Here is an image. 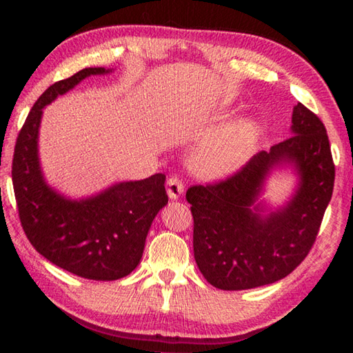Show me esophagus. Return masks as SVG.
Wrapping results in <instances>:
<instances>
[{
	"label": "esophagus",
	"instance_id": "obj_1",
	"mask_svg": "<svg viewBox=\"0 0 353 353\" xmlns=\"http://www.w3.org/2000/svg\"><path fill=\"white\" fill-rule=\"evenodd\" d=\"M185 185L182 179L179 176H170L168 181H166V191H168V196L171 199H179L183 194Z\"/></svg>",
	"mask_w": 353,
	"mask_h": 353
}]
</instances>
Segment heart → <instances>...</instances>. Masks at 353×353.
<instances>
[{
    "label": "heart",
    "instance_id": "heart-1",
    "mask_svg": "<svg viewBox=\"0 0 353 353\" xmlns=\"http://www.w3.org/2000/svg\"><path fill=\"white\" fill-rule=\"evenodd\" d=\"M259 129L252 121H241L236 126L213 137L194 155L193 166L201 176L224 177L246 163L255 146Z\"/></svg>",
    "mask_w": 353,
    "mask_h": 353
}]
</instances>
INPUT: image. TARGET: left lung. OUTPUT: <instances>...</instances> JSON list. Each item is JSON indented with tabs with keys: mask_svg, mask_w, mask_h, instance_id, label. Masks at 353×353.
<instances>
[{
	"mask_svg": "<svg viewBox=\"0 0 353 353\" xmlns=\"http://www.w3.org/2000/svg\"><path fill=\"white\" fill-rule=\"evenodd\" d=\"M292 134L270 152L260 151L234 174L187 190L193 214V250L214 288L250 290L291 274L305 260L332 199L334 163L324 123L299 103ZM294 163L301 177L295 198L263 219L255 205L274 165Z\"/></svg>",
	"mask_w": 353,
	"mask_h": 353,
	"instance_id": "1",
	"label": "left lung"
}]
</instances>
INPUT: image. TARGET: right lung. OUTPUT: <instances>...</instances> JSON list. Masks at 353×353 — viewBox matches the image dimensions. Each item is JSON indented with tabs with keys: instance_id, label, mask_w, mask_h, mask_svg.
I'll use <instances>...</instances> for the list:
<instances>
[{
	"instance_id": "1",
	"label": "right lung",
	"mask_w": 353,
	"mask_h": 353,
	"mask_svg": "<svg viewBox=\"0 0 353 353\" xmlns=\"http://www.w3.org/2000/svg\"><path fill=\"white\" fill-rule=\"evenodd\" d=\"M103 67L83 68L41 93L17 137L12 183L19 218L40 255L74 276L118 280L139 265L155 214L168 204L165 174L121 182L82 201H70L48 187L40 171L37 137L41 109Z\"/></svg>"
}]
</instances>
